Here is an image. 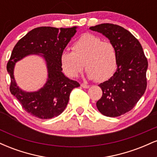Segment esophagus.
Masks as SVG:
<instances>
[{
    "label": "esophagus",
    "mask_w": 157,
    "mask_h": 157,
    "mask_svg": "<svg viewBox=\"0 0 157 157\" xmlns=\"http://www.w3.org/2000/svg\"><path fill=\"white\" fill-rule=\"evenodd\" d=\"M81 87L84 88V89H89V85L86 84V83H81Z\"/></svg>",
    "instance_id": "obj_1"
}]
</instances>
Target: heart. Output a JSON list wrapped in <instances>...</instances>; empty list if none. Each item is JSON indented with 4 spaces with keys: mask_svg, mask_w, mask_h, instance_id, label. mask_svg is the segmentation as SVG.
Here are the masks:
<instances>
[{
    "mask_svg": "<svg viewBox=\"0 0 157 157\" xmlns=\"http://www.w3.org/2000/svg\"><path fill=\"white\" fill-rule=\"evenodd\" d=\"M72 52L65 50L60 55L63 70L70 77H77L86 68L91 80L105 82L111 79L118 67V55L115 46L90 33L81 35L74 43Z\"/></svg>",
    "mask_w": 157,
    "mask_h": 157,
    "instance_id": "obj_1",
    "label": "heart"
}]
</instances>
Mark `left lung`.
Returning a JSON list of instances; mask_svg holds the SVG:
<instances>
[{"mask_svg":"<svg viewBox=\"0 0 157 157\" xmlns=\"http://www.w3.org/2000/svg\"><path fill=\"white\" fill-rule=\"evenodd\" d=\"M89 29L105 36L118 55L114 75L98 85L102 95L97 102V108L106 117L121 116L136 105L146 90L147 58L138 40L123 27L102 23Z\"/></svg>","mask_w":157,"mask_h":157,"instance_id":"1","label":"left lung"}]
</instances>
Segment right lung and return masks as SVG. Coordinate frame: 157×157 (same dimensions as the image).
Listing matches in <instances>:
<instances>
[{
	"label": "right lung",
	"instance_id": "add662e5",
	"mask_svg": "<svg viewBox=\"0 0 157 157\" xmlns=\"http://www.w3.org/2000/svg\"><path fill=\"white\" fill-rule=\"evenodd\" d=\"M76 29L77 26L66 29L37 27L20 40L12 50L6 66L11 78V94L32 116L46 120L60 115L67 105L71 91L80 86L77 81L65 76L60 63L61 54L77 32ZM30 54L44 57L48 71V81L44 87L32 93L20 89L13 77L16 63Z\"/></svg>",
	"mask_w": 157,
	"mask_h": 157
}]
</instances>
